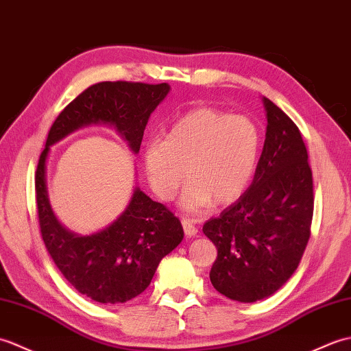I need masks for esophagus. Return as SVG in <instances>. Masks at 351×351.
I'll list each match as a JSON object with an SVG mask.
<instances>
[{
	"label": "esophagus",
	"mask_w": 351,
	"mask_h": 351,
	"mask_svg": "<svg viewBox=\"0 0 351 351\" xmlns=\"http://www.w3.org/2000/svg\"><path fill=\"white\" fill-rule=\"evenodd\" d=\"M182 225H183V230H184V234H186V236H188V237L197 236L198 228L195 227V223H193L192 219H186V217H183V219H182Z\"/></svg>",
	"instance_id": "1"
}]
</instances>
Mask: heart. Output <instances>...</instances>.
<instances>
[{
	"label": "heart",
	"instance_id": "b5f03b06",
	"mask_svg": "<svg viewBox=\"0 0 351 351\" xmlns=\"http://www.w3.org/2000/svg\"><path fill=\"white\" fill-rule=\"evenodd\" d=\"M261 152V132L249 117L210 106L193 108L167 130L165 141L152 139L143 149V168L150 189L171 201L184 182V212L227 206L251 184Z\"/></svg>",
	"mask_w": 351,
	"mask_h": 351
}]
</instances>
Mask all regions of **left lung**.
I'll return each mask as SVG.
<instances>
[{"label": "left lung", "mask_w": 351, "mask_h": 351, "mask_svg": "<svg viewBox=\"0 0 351 351\" xmlns=\"http://www.w3.org/2000/svg\"><path fill=\"white\" fill-rule=\"evenodd\" d=\"M266 141L254 180L234 204L207 221L217 249L210 281L225 298L252 303L276 293L294 270L311 236L313 171L299 128L263 97Z\"/></svg>", "instance_id": "obj_1"}]
</instances>
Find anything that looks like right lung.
Wrapping results in <instances>:
<instances>
[{"label": "right lung", "mask_w": 351, "mask_h": 351, "mask_svg": "<svg viewBox=\"0 0 351 351\" xmlns=\"http://www.w3.org/2000/svg\"><path fill=\"white\" fill-rule=\"evenodd\" d=\"M169 85L99 82L82 91L53 121L36 171V198L45 246L61 274L81 294L99 303H124L150 285L160 260L183 240L178 217L135 186L128 207L108 227L88 236L67 230L52 212L46 188L51 145L91 124L114 128L139 152L150 115Z\"/></svg>", "instance_id": "right-lung-1"}]
</instances>
